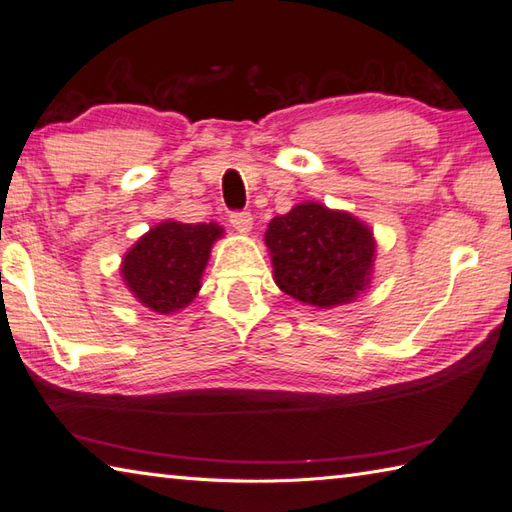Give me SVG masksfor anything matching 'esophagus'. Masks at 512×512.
Here are the masks:
<instances>
[{"label":"esophagus","mask_w":512,"mask_h":512,"mask_svg":"<svg viewBox=\"0 0 512 512\" xmlns=\"http://www.w3.org/2000/svg\"><path fill=\"white\" fill-rule=\"evenodd\" d=\"M229 223H232V227L234 229H238V232H249V229H252V225H254V218H252V214L249 212H232L229 214Z\"/></svg>","instance_id":"1"}]
</instances>
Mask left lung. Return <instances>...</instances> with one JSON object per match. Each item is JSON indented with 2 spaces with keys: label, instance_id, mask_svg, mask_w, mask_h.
<instances>
[{
  "label": "left lung",
  "instance_id": "1",
  "mask_svg": "<svg viewBox=\"0 0 512 512\" xmlns=\"http://www.w3.org/2000/svg\"><path fill=\"white\" fill-rule=\"evenodd\" d=\"M265 243L276 285L307 305L351 302L369 283L373 234L347 212L300 203L289 214L271 218Z\"/></svg>",
  "mask_w": 512,
  "mask_h": 512
}]
</instances>
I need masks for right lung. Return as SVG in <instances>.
<instances>
[{"label": "right lung", "mask_w": 512, "mask_h": 512, "mask_svg": "<svg viewBox=\"0 0 512 512\" xmlns=\"http://www.w3.org/2000/svg\"><path fill=\"white\" fill-rule=\"evenodd\" d=\"M223 227L165 221L152 227L123 258L121 274L134 298L159 314H172L201 289V274Z\"/></svg>", "instance_id": "1"}]
</instances>
